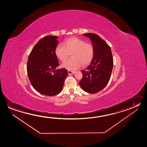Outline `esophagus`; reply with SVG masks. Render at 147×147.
<instances>
[{
    "label": "esophagus",
    "instance_id": "esophagus-1",
    "mask_svg": "<svg viewBox=\"0 0 147 147\" xmlns=\"http://www.w3.org/2000/svg\"><path fill=\"white\" fill-rule=\"evenodd\" d=\"M75 71H70V70H68V75H73L75 74Z\"/></svg>",
    "mask_w": 147,
    "mask_h": 147
}]
</instances>
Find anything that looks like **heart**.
Returning <instances> with one entry per match:
<instances>
[{
    "label": "heart",
    "instance_id": "heart-1",
    "mask_svg": "<svg viewBox=\"0 0 147 147\" xmlns=\"http://www.w3.org/2000/svg\"><path fill=\"white\" fill-rule=\"evenodd\" d=\"M56 57L64 62L71 54L72 58L62 64V67L68 70H74L81 66H86L91 62L94 56V48L90 43L77 37L66 39L63 45L59 44L55 50Z\"/></svg>",
    "mask_w": 147,
    "mask_h": 147
}]
</instances>
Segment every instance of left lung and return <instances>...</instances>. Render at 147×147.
Instances as JSON below:
<instances>
[{"label": "left lung", "instance_id": "obj_1", "mask_svg": "<svg viewBox=\"0 0 147 147\" xmlns=\"http://www.w3.org/2000/svg\"><path fill=\"white\" fill-rule=\"evenodd\" d=\"M83 35L91 40L94 56L86 70H82L83 78L79 85L88 93H97L104 88L109 81L113 66L112 52L107 43L98 35L93 33Z\"/></svg>", "mask_w": 147, "mask_h": 147}]
</instances>
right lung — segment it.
<instances>
[{
  "label": "right lung",
  "mask_w": 147,
  "mask_h": 147,
  "mask_svg": "<svg viewBox=\"0 0 147 147\" xmlns=\"http://www.w3.org/2000/svg\"><path fill=\"white\" fill-rule=\"evenodd\" d=\"M58 37L47 36L40 40L30 52L27 63L28 78L33 88L47 96L58 94L63 89L68 71L59 65L55 50Z\"/></svg>",
  "instance_id": "1"
}]
</instances>
